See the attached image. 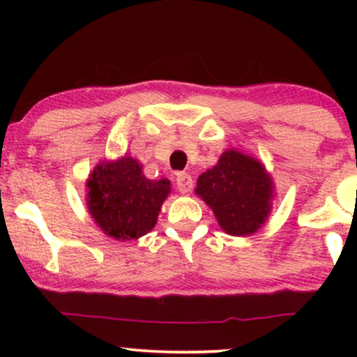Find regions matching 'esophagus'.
I'll return each instance as SVG.
<instances>
[{
  "mask_svg": "<svg viewBox=\"0 0 357 357\" xmlns=\"http://www.w3.org/2000/svg\"><path fill=\"white\" fill-rule=\"evenodd\" d=\"M177 187H178V192L187 195L192 192L193 188V178L190 177L188 174H177Z\"/></svg>",
  "mask_w": 357,
  "mask_h": 357,
  "instance_id": "34e87169",
  "label": "esophagus"
}]
</instances>
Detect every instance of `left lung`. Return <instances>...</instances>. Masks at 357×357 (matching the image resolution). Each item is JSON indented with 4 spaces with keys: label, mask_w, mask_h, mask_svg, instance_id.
<instances>
[{
    "label": "left lung",
    "mask_w": 357,
    "mask_h": 357,
    "mask_svg": "<svg viewBox=\"0 0 357 357\" xmlns=\"http://www.w3.org/2000/svg\"><path fill=\"white\" fill-rule=\"evenodd\" d=\"M195 193L213 209L219 227L229 236L255 234L271 214L276 188L260 160L227 149L213 169L197 180Z\"/></svg>",
    "instance_id": "8db88e82"
}]
</instances>
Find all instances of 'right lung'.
<instances>
[{
  "label": "right lung",
  "instance_id": "right-lung-1",
  "mask_svg": "<svg viewBox=\"0 0 357 357\" xmlns=\"http://www.w3.org/2000/svg\"><path fill=\"white\" fill-rule=\"evenodd\" d=\"M170 190L167 178H146L143 164L125 154L91 170L86 206L105 236L119 242L136 241L153 231Z\"/></svg>",
  "mask_w": 357,
  "mask_h": 357
}]
</instances>
